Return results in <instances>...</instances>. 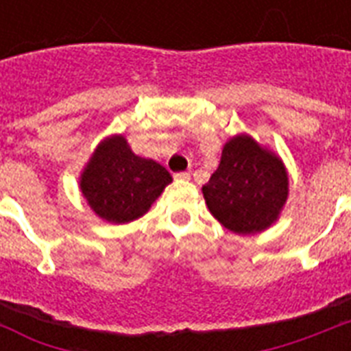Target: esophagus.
I'll list each match as a JSON object with an SVG mask.
<instances>
[{
	"label": "esophagus",
	"mask_w": 351,
	"mask_h": 351,
	"mask_svg": "<svg viewBox=\"0 0 351 351\" xmlns=\"http://www.w3.org/2000/svg\"><path fill=\"white\" fill-rule=\"evenodd\" d=\"M176 180H189L191 178V173L189 171H182V173H175Z\"/></svg>",
	"instance_id": "34e87169"
}]
</instances>
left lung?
<instances>
[{"mask_svg": "<svg viewBox=\"0 0 351 351\" xmlns=\"http://www.w3.org/2000/svg\"><path fill=\"white\" fill-rule=\"evenodd\" d=\"M288 173L282 160L247 134L233 136L202 187L209 211L233 233L267 230L288 200Z\"/></svg>", "mask_w": 351, "mask_h": 351, "instance_id": "1", "label": "left lung"}]
</instances>
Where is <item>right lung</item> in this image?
I'll use <instances>...</instances> for the list:
<instances>
[{"instance_id":"1","label":"right lung","mask_w":351,"mask_h":351,"mask_svg":"<svg viewBox=\"0 0 351 351\" xmlns=\"http://www.w3.org/2000/svg\"><path fill=\"white\" fill-rule=\"evenodd\" d=\"M164 165L132 153L121 134L96 147L80 176V189L100 219L127 224L140 219L171 184Z\"/></svg>"}]
</instances>
